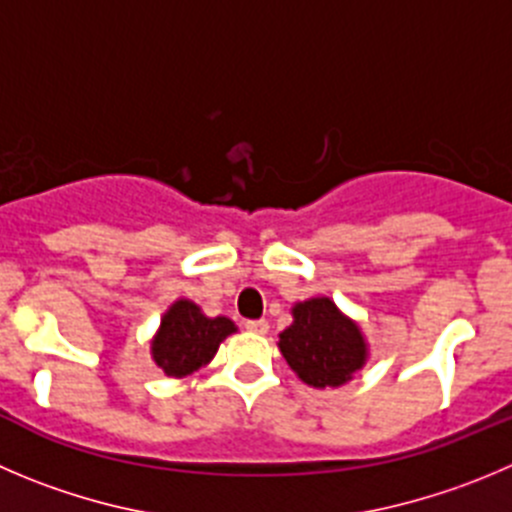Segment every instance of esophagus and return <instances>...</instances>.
I'll return each mask as SVG.
<instances>
[{
	"label": "esophagus",
	"instance_id": "1",
	"mask_svg": "<svg viewBox=\"0 0 512 512\" xmlns=\"http://www.w3.org/2000/svg\"><path fill=\"white\" fill-rule=\"evenodd\" d=\"M245 328L250 333H260V336H262V333L270 331V323H267L265 318H260V321H245Z\"/></svg>",
	"mask_w": 512,
	"mask_h": 512
}]
</instances>
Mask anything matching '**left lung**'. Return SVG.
<instances>
[{
  "label": "left lung",
  "instance_id": "1",
  "mask_svg": "<svg viewBox=\"0 0 512 512\" xmlns=\"http://www.w3.org/2000/svg\"><path fill=\"white\" fill-rule=\"evenodd\" d=\"M280 353L308 386H341L366 364L364 333L331 298L295 303L293 323L280 333Z\"/></svg>",
  "mask_w": 512,
  "mask_h": 512
}]
</instances>
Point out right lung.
Masks as SVG:
<instances>
[{
  "label": "right lung",
  "instance_id": "right-lung-1",
  "mask_svg": "<svg viewBox=\"0 0 512 512\" xmlns=\"http://www.w3.org/2000/svg\"><path fill=\"white\" fill-rule=\"evenodd\" d=\"M234 331L237 328L229 318H207L197 303L181 298L161 318L159 333L151 341V356L166 376L181 379L207 366L219 343Z\"/></svg>",
  "mask_w": 512,
  "mask_h": 512
}]
</instances>
